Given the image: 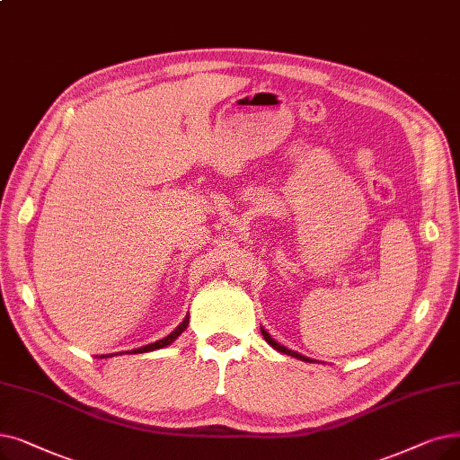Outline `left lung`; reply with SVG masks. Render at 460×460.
I'll list each match as a JSON object with an SVG mask.
<instances>
[{
	"instance_id": "obj_1",
	"label": "left lung",
	"mask_w": 460,
	"mask_h": 460,
	"mask_svg": "<svg viewBox=\"0 0 460 460\" xmlns=\"http://www.w3.org/2000/svg\"><path fill=\"white\" fill-rule=\"evenodd\" d=\"M261 334L265 336V341L276 349V351H279V353H286V355H291V357H295V358H298V361H306V363H310V358L308 357H305V355H301V353H296V351H291V349H288V348H284V346H279L276 341H272V336L261 327Z\"/></svg>"
}]
</instances>
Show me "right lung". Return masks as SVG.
Listing matches in <instances>:
<instances>
[{"mask_svg":"<svg viewBox=\"0 0 460 460\" xmlns=\"http://www.w3.org/2000/svg\"><path fill=\"white\" fill-rule=\"evenodd\" d=\"M188 323H190V315H186L182 319V323L178 325L171 334H167L165 338H162V341L157 342H152V344H146V346H141V348H135V349H128V351H118V353H107V355H99V358H107V357H114V355H122V353H148V351H154V349H162V348H167L171 346L178 336H181L186 329H188Z\"/></svg>","mask_w":460,"mask_h":460,"instance_id":"right-lung-1","label":"right lung"}]
</instances>
